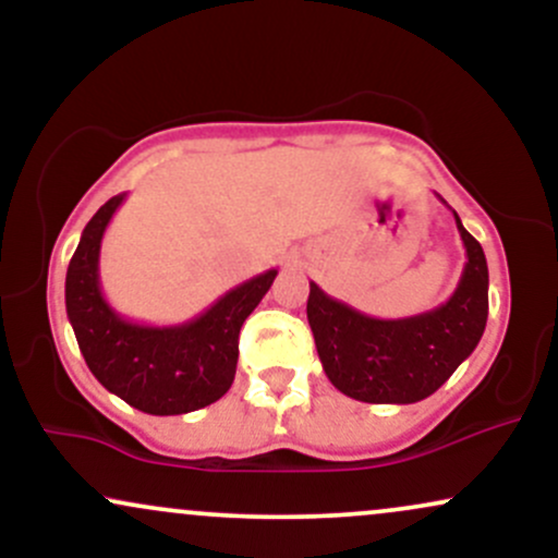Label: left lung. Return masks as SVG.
Returning a JSON list of instances; mask_svg holds the SVG:
<instances>
[{"instance_id": "1", "label": "left lung", "mask_w": 558, "mask_h": 558, "mask_svg": "<svg viewBox=\"0 0 558 558\" xmlns=\"http://www.w3.org/2000/svg\"><path fill=\"white\" fill-rule=\"evenodd\" d=\"M453 220L464 241L466 262L457 291L430 312L401 319L369 317L310 283L306 319L319 362L328 380L349 399L422 401L475 351L488 323V262L457 213Z\"/></svg>"}]
</instances>
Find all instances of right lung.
<instances>
[{"mask_svg": "<svg viewBox=\"0 0 558 558\" xmlns=\"http://www.w3.org/2000/svg\"><path fill=\"white\" fill-rule=\"evenodd\" d=\"M125 194L112 196L83 228L65 278L75 341L96 380L133 409L157 417L209 407L233 386L243 319L270 291L278 270L230 288L202 315L181 325H144L112 310L99 283L105 230Z\"/></svg>", "mask_w": 558, "mask_h": 558, "instance_id": "add662e5", "label": "right lung"}]
</instances>
